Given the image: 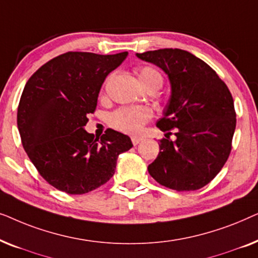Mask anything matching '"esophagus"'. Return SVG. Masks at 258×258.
I'll use <instances>...</instances> for the list:
<instances>
[{"label":"esophagus","instance_id":"34e87169","mask_svg":"<svg viewBox=\"0 0 258 258\" xmlns=\"http://www.w3.org/2000/svg\"><path fill=\"white\" fill-rule=\"evenodd\" d=\"M132 141H133L134 146H137V144H139L141 141H142V139H141V137H133Z\"/></svg>","mask_w":258,"mask_h":258}]
</instances>
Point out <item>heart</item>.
Wrapping results in <instances>:
<instances>
[{
	"instance_id": "obj_1",
	"label": "heart",
	"mask_w": 258,
	"mask_h": 258,
	"mask_svg": "<svg viewBox=\"0 0 258 258\" xmlns=\"http://www.w3.org/2000/svg\"><path fill=\"white\" fill-rule=\"evenodd\" d=\"M139 81L146 90H158L163 84V77L153 67H142L136 70ZM151 117V111L147 108H122L110 116V123L115 128L128 134H137L144 123Z\"/></svg>"
}]
</instances>
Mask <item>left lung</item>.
<instances>
[{
	"instance_id": "left-lung-1",
	"label": "left lung",
	"mask_w": 258,
	"mask_h": 258,
	"mask_svg": "<svg viewBox=\"0 0 258 258\" xmlns=\"http://www.w3.org/2000/svg\"><path fill=\"white\" fill-rule=\"evenodd\" d=\"M168 75L170 97L156 125L167 132L160 154L148 171L155 181L177 191L208 184L223 168L236 128L234 100L206 62L182 49L136 54ZM175 130L170 140V130Z\"/></svg>"
}]
</instances>
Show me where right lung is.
Returning a JSON list of instances; mask_svg holds the SVG:
<instances>
[{
	"mask_svg": "<svg viewBox=\"0 0 258 258\" xmlns=\"http://www.w3.org/2000/svg\"><path fill=\"white\" fill-rule=\"evenodd\" d=\"M126 56L69 51L28 80L17 128L30 161L56 189L70 195L97 189L115 174L118 155L133 147L130 137L116 130L108 129L101 140L84 130L105 77Z\"/></svg>",
	"mask_w": 258,
	"mask_h": 258,
	"instance_id": "right-lung-1",
	"label": "right lung"
}]
</instances>
